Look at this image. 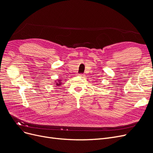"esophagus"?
I'll return each mask as SVG.
<instances>
[{
  "label": "esophagus",
  "mask_w": 153,
  "mask_h": 153,
  "mask_svg": "<svg viewBox=\"0 0 153 153\" xmlns=\"http://www.w3.org/2000/svg\"><path fill=\"white\" fill-rule=\"evenodd\" d=\"M79 76L84 78V77H85V75H84V74H80V75H79Z\"/></svg>",
  "instance_id": "34e87169"
}]
</instances>
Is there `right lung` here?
Returning a JSON list of instances; mask_svg holds the SVG:
<instances>
[{"instance_id":"obj_1","label":"right lung","mask_w":153,"mask_h":153,"mask_svg":"<svg viewBox=\"0 0 153 153\" xmlns=\"http://www.w3.org/2000/svg\"><path fill=\"white\" fill-rule=\"evenodd\" d=\"M55 84H56L57 86H59L62 84V82L61 80H58V81H55Z\"/></svg>"}]
</instances>
